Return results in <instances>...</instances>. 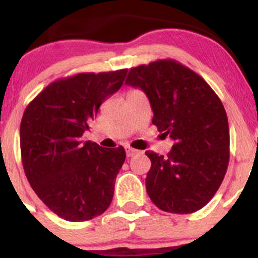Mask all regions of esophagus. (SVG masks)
Segmentation results:
<instances>
[{"label": "esophagus", "instance_id": "34e87169", "mask_svg": "<svg viewBox=\"0 0 258 258\" xmlns=\"http://www.w3.org/2000/svg\"><path fill=\"white\" fill-rule=\"evenodd\" d=\"M139 152L137 149H133L131 147H126V155L128 156V158H131V156L136 155V154H138Z\"/></svg>", "mask_w": 258, "mask_h": 258}]
</instances>
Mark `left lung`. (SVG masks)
I'll use <instances>...</instances> for the list:
<instances>
[{
    "mask_svg": "<svg viewBox=\"0 0 258 258\" xmlns=\"http://www.w3.org/2000/svg\"><path fill=\"white\" fill-rule=\"evenodd\" d=\"M126 85L141 88L152 105L153 125L174 144L152 161L146 188L160 210L193 214L214 198L229 162L224 106L209 84L178 61L160 59L130 69Z\"/></svg>",
    "mask_w": 258,
    "mask_h": 258,
    "instance_id": "8db88e82",
    "label": "left lung"
}]
</instances>
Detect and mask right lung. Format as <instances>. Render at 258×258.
<instances>
[{
  "label": "right lung",
  "instance_id": "obj_1",
  "mask_svg": "<svg viewBox=\"0 0 258 258\" xmlns=\"http://www.w3.org/2000/svg\"><path fill=\"white\" fill-rule=\"evenodd\" d=\"M127 69L81 73L47 86L26 106L20 123L24 172L42 203L70 222L88 221L108 209L123 147L82 142L100 104L119 91Z\"/></svg>",
  "mask_w": 258,
  "mask_h": 258
}]
</instances>
